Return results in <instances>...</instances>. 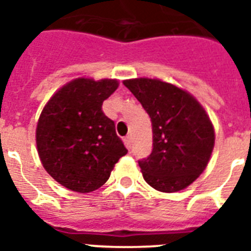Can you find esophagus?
Listing matches in <instances>:
<instances>
[{
    "instance_id": "34e87169",
    "label": "esophagus",
    "mask_w": 251,
    "mask_h": 251,
    "mask_svg": "<svg viewBox=\"0 0 251 251\" xmlns=\"http://www.w3.org/2000/svg\"><path fill=\"white\" fill-rule=\"evenodd\" d=\"M124 143H125V146L127 147V149H130V147H131V137L127 135V137L124 138Z\"/></svg>"
}]
</instances>
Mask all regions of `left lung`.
Here are the masks:
<instances>
[{"mask_svg": "<svg viewBox=\"0 0 251 251\" xmlns=\"http://www.w3.org/2000/svg\"><path fill=\"white\" fill-rule=\"evenodd\" d=\"M152 122V152L139 160L143 178L163 193L182 190L208 164L214 126L194 96L167 82L137 78L124 82Z\"/></svg>", "mask_w": 251, "mask_h": 251, "instance_id": "1", "label": "left lung"}]
</instances>
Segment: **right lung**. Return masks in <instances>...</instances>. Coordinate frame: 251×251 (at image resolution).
<instances>
[{
	"mask_svg": "<svg viewBox=\"0 0 251 251\" xmlns=\"http://www.w3.org/2000/svg\"><path fill=\"white\" fill-rule=\"evenodd\" d=\"M117 87L116 79L78 78L44 106L36 127L37 152L45 171L62 186L76 193L96 190L127 153L114 122L101 110Z\"/></svg>",
	"mask_w": 251,
	"mask_h": 251,
	"instance_id": "right-lung-1",
	"label": "right lung"
}]
</instances>
